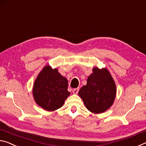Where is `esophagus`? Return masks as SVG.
<instances>
[{"instance_id":"1","label":"esophagus","mask_w":146,"mask_h":146,"mask_svg":"<svg viewBox=\"0 0 146 146\" xmlns=\"http://www.w3.org/2000/svg\"><path fill=\"white\" fill-rule=\"evenodd\" d=\"M79 90H80L79 88H76V89H74L72 90V92L74 93V94H78L79 92Z\"/></svg>"}]
</instances>
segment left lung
Wrapping results in <instances>:
<instances>
[{"mask_svg": "<svg viewBox=\"0 0 146 146\" xmlns=\"http://www.w3.org/2000/svg\"><path fill=\"white\" fill-rule=\"evenodd\" d=\"M116 85L106 68H93L87 85L81 88L79 95L88 110L94 113H104L113 105L116 96Z\"/></svg>", "mask_w": 146, "mask_h": 146, "instance_id": "8db88e82", "label": "left lung"}]
</instances>
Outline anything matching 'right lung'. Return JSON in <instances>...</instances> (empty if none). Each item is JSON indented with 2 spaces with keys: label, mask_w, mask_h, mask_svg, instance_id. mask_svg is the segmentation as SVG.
I'll return each mask as SVG.
<instances>
[{
  "label": "right lung",
  "mask_w": 146,
  "mask_h": 146,
  "mask_svg": "<svg viewBox=\"0 0 146 146\" xmlns=\"http://www.w3.org/2000/svg\"><path fill=\"white\" fill-rule=\"evenodd\" d=\"M68 80L56 68L46 66L35 81L33 95L35 101L42 108L53 111L60 108L67 97Z\"/></svg>",
  "instance_id": "1"
}]
</instances>
